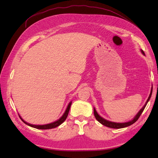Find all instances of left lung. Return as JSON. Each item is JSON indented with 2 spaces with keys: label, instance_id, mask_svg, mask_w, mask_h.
Here are the masks:
<instances>
[{
  "label": "left lung",
  "instance_id": "left-lung-1",
  "mask_svg": "<svg viewBox=\"0 0 158 158\" xmlns=\"http://www.w3.org/2000/svg\"><path fill=\"white\" fill-rule=\"evenodd\" d=\"M141 52H142L143 54H144V52H143V50H141ZM152 92H153V87H152L151 89V93H150V95L148 98V100H147L144 106L142 107V109H141V110L139 111V113L136 115V116L134 118V119L132 120V121H130L129 122H127V123H114V122H111V121H106V120L104 119L103 118H102L101 116H100L98 115V114L97 113V111H95V109H94V116L95 117V118L97 119V121H99L100 123L101 124H102L103 125H105V126H106L108 127H111V128H115V129H119V128H123V127H127V126H130V125H132L133 123H135L139 119V118L140 117L141 114H142L143 111L144 110V109H145L146 106L147 105V103H148V102L149 101L150 98L151 97V95H152Z\"/></svg>",
  "mask_w": 158,
  "mask_h": 158
}]
</instances>
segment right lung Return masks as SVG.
<instances>
[{"mask_svg": "<svg viewBox=\"0 0 158 158\" xmlns=\"http://www.w3.org/2000/svg\"><path fill=\"white\" fill-rule=\"evenodd\" d=\"M72 105V102L69 103V105L68 106V107H67L66 111H65V113L63 115V116L60 118V119H58V121L52 123H49V124H47V125H32L30 123H26V121H23V120L21 118V116H19L20 118L21 121H22L23 123H24L25 124L29 125V126L31 127H33L35 128H37V129H41V130H47V129H52V128H54V127H56L58 126H59L60 124H62L65 121V119L67 118V117H68V115L69 113V109H70V106Z\"/></svg>", "mask_w": 158, "mask_h": 158, "instance_id": "1", "label": "right lung"}]
</instances>
